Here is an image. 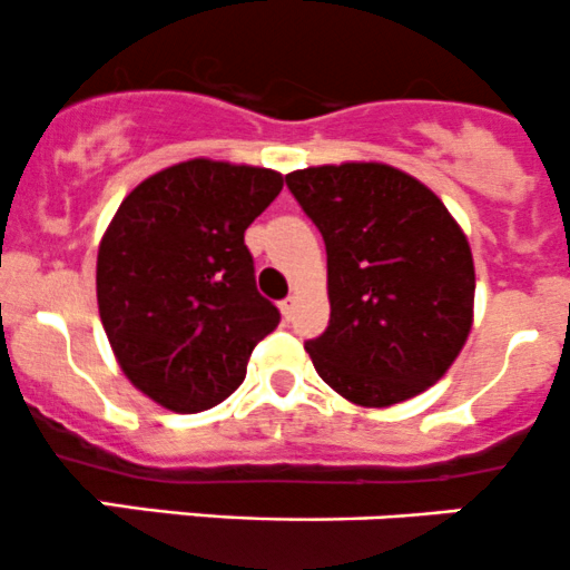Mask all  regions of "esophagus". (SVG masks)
<instances>
[{
	"label": "esophagus",
	"instance_id": "34e87169",
	"mask_svg": "<svg viewBox=\"0 0 570 570\" xmlns=\"http://www.w3.org/2000/svg\"><path fill=\"white\" fill-rule=\"evenodd\" d=\"M293 309H296V298H293V296H287L285 302H279V312H283L285 321H291V317H293Z\"/></svg>",
	"mask_w": 570,
	"mask_h": 570
}]
</instances>
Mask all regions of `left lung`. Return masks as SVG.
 <instances>
[{
  "mask_svg": "<svg viewBox=\"0 0 570 570\" xmlns=\"http://www.w3.org/2000/svg\"><path fill=\"white\" fill-rule=\"evenodd\" d=\"M285 181L326 242L332 317L304 342L317 375L361 407L438 383L475 298L473 253L443 200L383 163L317 165Z\"/></svg>",
  "mask_w": 570,
  "mask_h": 570,
  "instance_id": "obj_1",
  "label": "left lung"
}]
</instances>
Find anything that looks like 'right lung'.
<instances>
[{"label": "right lung", "mask_w": 570, "mask_h": 570, "mask_svg": "<svg viewBox=\"0 0 570 570\" xmlns=\"http://www.w3.org/2000/svg\"><path fill=\"white\" fill-rule=\"evenodd\" d=\"M279 189L277 170L198 157L144 179L116 209L97 307L121 372L157 405L200 413L228 400L277 328L244 230Z\"/></svg>", "instance_id": "obj_1"}]
</instances>
